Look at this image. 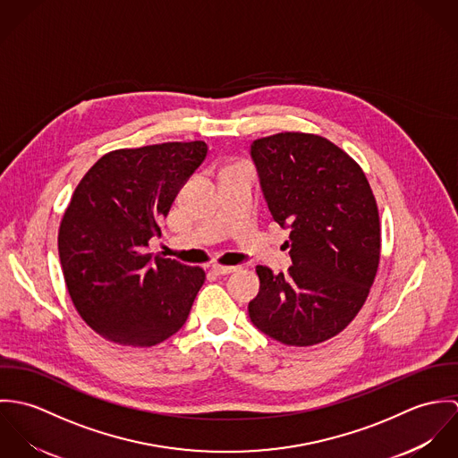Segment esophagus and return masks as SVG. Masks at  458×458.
Wrapping results in <instances>:
<instances>
[{
  "instance_id": "34e87169",
  "label": "esophagus",
  "mask_w": 458,
  "mask_h": 458,
  "mask_svg": "<svg viewBox=\"0 0 458 458\" xmlns=\"http://www.w3.org/2000/svg\"><path fill=\"white\" fill-rule=\"evenodd\" d=\"M238 267L236 266H224V264H213L211 266V271L215 273V275H229V273H233V271H236Z\"/></svg>"
}]
</instances>
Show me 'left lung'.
<instances>
[{"label": "left lung", "instance_id": "8db88e82", "mask_svg": "<svg viewBox=\"0 0 458 458\" xmlns=\"http://www.w3.org/2000/svg\"><path fill=\"white\" fill-rule=\"evenodd\" d=\"M271 220L289 227L287 273L258 266L249 314L294 347L327 342L358 316L381 259V222L360 164L318 133L280 131L250 144Z\"/></svg>", "mask_w": 458, "mask_h": 458}]
</instances>
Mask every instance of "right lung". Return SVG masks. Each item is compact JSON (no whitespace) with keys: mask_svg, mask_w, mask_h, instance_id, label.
<instances>
[{"mask_svg":"<svg viewBox=\"0 0 458 458\" xmlns=\"http://www.w3.org/2000/svg\"><path fill=\"white\" fill-rule=\"evenodd\" d=\"M206 155L204 140L122 148L75 187L58 252L75 310L102 338L151 347L185 325L206 273L153 256L148 245Z\"/></svg>","mask_w":458,"mask_h":458,"instance_id":"obj_1","label":"right lung"}]
</instances>
